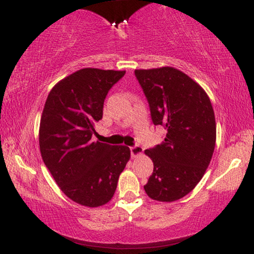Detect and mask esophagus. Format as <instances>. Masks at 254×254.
Masks as SVG:
<instances>
[{"instance_id": "esophagus-1", "label": "esophagus", "mask_w": 254, "mask_h": 254, "mask_svg": "<svg viewBox=\"0 0 254 254\" xmlns=\"http://www.w3.org/2000/svg\"><path fill=\"white\" fill-rule=\"evenodd\" d=\"M142 152H143V148H142L141 145L135 144V145H133V147H130L131 157H137V156H140Z\"/></svg>"}]
</instances>
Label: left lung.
I'll list each match as a JSON object with an SVG mask.
<instances>
[{"label":"left lung","instance_id":"left-lung-1","mask_svg":"<svg viewBox=\"0 0 254 254\" xmlns=\"http://www.w3.org/2000/svg\"><path fill=\"white\" fill-rule=\"evenodd\" d=\"M134 74L152 124L166 131L163 143L144 151L154 162L144 190L163 202L182 199L200 182L213 156L216 124L210 99L197 83L172 67Z\"/></svg>","mask_w":254,"mask_h":254}]
</instances>
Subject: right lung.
Returning a JSON list of instances; mask_svg holds the SVG:
<instances>
[{
	"label": "right lung",
	"instance_id": "right-lung-1",
	"mask_svg": "<svg viewBox=\"0 0 254 254\" xmlns=\"http://www.w3.org/2000/svg\"><path fill=\"white\" fill-rule=\"evenodd\" d=\"M125 74L81 69L59 82L45 103L39 129L41 157L62 192L83 206L109 202L129 161L126 145L91 141L107 93Z\"/></svg>",
	"mask_w": 254,
	"mask_h": 254
}]
</instances>
